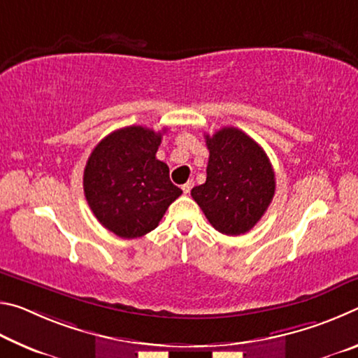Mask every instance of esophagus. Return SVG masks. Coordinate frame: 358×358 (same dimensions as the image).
Listing matches in <instances>:
<instances>
[{"label":"esophagus","instance_id":"34e87169","mask_svg":"<svg viewBox=\"0 0 358 358\" xmlns=\"http://www.w3.org/2000/svg\"><path fill=\"white\" fill-rule=\"evenodd\" d=\"M191 187H192V181H187L183 186H181V189H183L185 194H189L191 192Z\"/></svg>","mask_w":358,"mask_h":358}]
</instances>
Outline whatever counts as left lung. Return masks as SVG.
Listing matches in <instances>:
<instances>
[{"mask_svg": "<svg viewBox=\"0 0 358 358\" xmlns=\"http://www.w3.org/2000/svg\"><path fill=\"white\" fill-rule=\"evenodd\" d=\"M207 180L191 196L211 226L241 235L260 221L275 196V172L262 147L243 131L222 128L205 136Z\"/></svg>", "mask_w": 358, "mask_h": 358, "instance_id": "left-lung-1", "label": "left lung"}]
</instances>
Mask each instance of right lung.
<instances>
[{"mask_svg":"<svg viewBox=\"0 0 358 358\" xmlns=\"http://www.w3.org/2000/svg\"><path fill=\"white\" fill-rule=\"evenodd\" d=\"M162 132L143 126L113 131L96 145L85 166L90 208L121 238H137L156 229L183 192L169 178L166 162L156 159Z\"/></svg>","mask_w":358,"mask_h":358,"instance_id":"right-lung-1","label":"right lung"}]
</instances>
